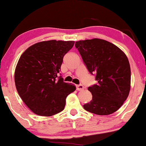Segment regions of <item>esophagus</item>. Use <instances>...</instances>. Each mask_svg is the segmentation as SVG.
I'll list each match as a JSON object with an SVG mask.
<instances>
[{"mask_svg":"<svg viewBox=\"0 0 146 146\" xmlns=\"http://www.w3.org/2000/svg\"><path fill=\"white\" fill-rule=\"evenodd\" d=\"M83 89H84V86L82 84L77 85V90H82Z\"/></svg>","mask_w":146,"mask_h":146,"instance_id":"1","label":"esophagus"}]
</instances>
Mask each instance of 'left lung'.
Here are the masks:
<instances>
[{"label":"left lung","mask_w":146,"mask_h":146,"mask_svg":"<svg viewBox=\"0 0 146 146\" xmlns=\"http://www.w3.org/2000/svg\"><path fill=\"white\" fill-rule=\"evenodd\" d=\"M75 46L98 82L88 88L93 98L84 108L98 115L116 112L130 90L131 71L126 55L116 45L99 38L78 41Z\"/></svg>","instance_id":"1"}]
</instances>
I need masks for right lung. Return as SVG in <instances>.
<instances>
[{
  "label": "right lung",
  "instance_id": "right-lung-1",
  "mask_svg": "<svg viewBox=\"0 0 146 146\" xmlns=\"http://www.w3.org/2000/svg\"><path fill=\"white\" fill-rule=\"evenodd\" d=\"M74 41H42L27 48L18 60L14 73L16 90L33 113L49 117L62 111L66 98L76 87L57 78L64 56Z\"/></svg>",
  "mask_w": 146,
  "mask_h": 146
}]
</instances>
